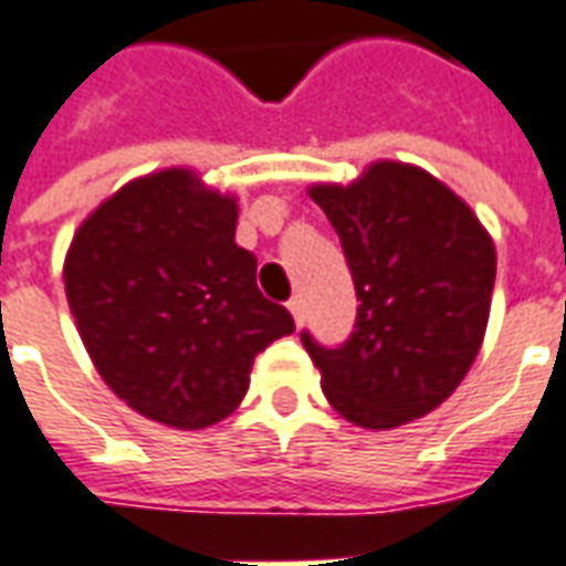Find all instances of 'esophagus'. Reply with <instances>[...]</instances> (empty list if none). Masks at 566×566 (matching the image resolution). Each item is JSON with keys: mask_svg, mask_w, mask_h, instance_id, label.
<instances>
[{"mask_svg": "<svg viewBox=\"0 0 566 566\" xmlns=\"http://www.w3.org/2000/svg\"><path fill=\"white\" fill-rule=\"evenodd\" d=\"M287 308H291V315H294L296 324L306 321V303H303V296H291V300H287Z\"/></svg>", "mask_w": 566, "mask_h": 566, "instance_id": "obj_1", "label": "esophagus"}]
</instances>
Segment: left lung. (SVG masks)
I'll return each mask as SVG.
<instances>
[{
    "instance_id": "left-lung-1",
    "label": "left lung",
    "mask_w": 566,
    "mask_h": 566,
    "mask_svg": "<svg viewBox=\"0 0 566 566\" xmlns=\"http://www.w3.org/2000/svg\"><path fill=\"white\" fill-rule=\"evenodd\" d=\"M308 197L339 235L360 300L343 345L300 333L321 388L369 430L427 416L479 355L497 272L491 235L449 187L403 163H376L355 185Z\"/></svg>"
}]
</instances>
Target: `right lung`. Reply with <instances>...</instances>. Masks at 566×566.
Listing matches in <instances>:
<instances>
[{"mask_svg":"<svg viewBox=\"0 0 566 566\" xmlns=\"http://www.w3.org/2000/svg\"><path fill=\"white\" fill-rule=\"evenodd\" d=\"M66 300L105 385L150 421L199 430L233 412L254 357L294 333L235 245V202L166 169L81 223Z\"/></svg>","mask_w":566,"mask_h":566,"instance_id":"1","label":"right lung"}]
</instances>
